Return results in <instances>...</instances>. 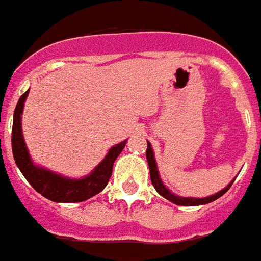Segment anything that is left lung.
Instances as JSON below:
<instances>
[{"mask_svg": "<svg viewBox=\"0 0 261 261\" xmlns=\"http://www.w3.org/2000/svg\"><path fill=\"white\" fill-rule=\"evenodd\" d=\"M148 147H147V161H148V166H149V173H151V181H152L153 187H155V190L161 194L162 197H165L166 200H169V201L175 202L177 205H186V207H193V205H202V204H208V202L214 201V200H217L221 196H224L225 193L229 190V187L232 186V183L233 180L230 181L228 186L222 189L221 192L215 193L213 196H208V197H202V198H196V197H181L177 196L175 193H172L168 189V187L165 186L164 181L161 179V176H159V170H158V165H156V161H155V155H153V149L151 147V144L147 141Z\"/></svg>", "mask_w": 261, "mask_h": 261, "instance_id": "obj_1", "label": "left lung"}]
</instances>
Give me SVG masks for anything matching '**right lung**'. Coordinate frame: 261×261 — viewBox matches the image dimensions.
I'll use <instances>...</instances> for the list:
<instances>
[{
    "mask_svg": "<svg viewBox=\"0 0 261 261\" xmlns=\"http://www.w3.org/2000/svg\"><path fill=\"white\" fill-rule=\"evenodd\" d=\"M29 89L19 97L14 112V124H12V153L16 166L22 175L32 185V187L40 193L43 197L54 202H81L91 197L96 196L108 185L112 176L114 161L117 159L121 151L124 149L127 140L116 144L109 149L106 156L89 175L81 179H72L67 176L59 175L53 170H48L36 165L31 158V153L26 147L25 138L22 134V113L25 106Z\"/></svg>",
    "mask_w": 261,
    "mask_h": 261,
    "instance_id": "1",
    "label": "right lung"
}]
</instances>
